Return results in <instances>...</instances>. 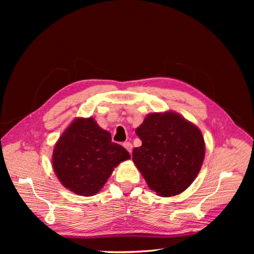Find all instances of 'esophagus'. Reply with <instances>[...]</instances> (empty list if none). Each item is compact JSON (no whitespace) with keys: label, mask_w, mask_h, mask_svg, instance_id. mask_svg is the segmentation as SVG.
Segmentation results:
<instances>
[{"label":"esophagus","mask_w":254,"mask_h":254,"mask_svg":"<svg viewBox=\"0 0 254 254\" xmlns=\"http://www.w3.org/2000/svg\"><path fill=\"white\" fill-rule=\"evenodd\" d=\"M123 146H124V147L129 151V152H131V150H132V144L130 143V142H125L124 144H123Z\"/></svg>","instance_id":"esophagus-1"}]
</instances>
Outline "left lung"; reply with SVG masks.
Returning a JSON list of instances; mask_svg holds the SVG:
<instances>
[{"instance_id": "left-lung-1", "label": "left lung", "mask_w": 254, "mask_h": 254, "mask_svg": "<svg viewBox=\"0 0 254 254\" xmlns=\"http://www.w3.org/2000/svg\"><path fill=\"white\" fill-rule=\"evenodd\" d=\"M142 145L132 160L157 195L171 197L186 190L200 171L205 152L202 133L180 114L149 113L135 129Z\"/></svg>"}]
</instances>
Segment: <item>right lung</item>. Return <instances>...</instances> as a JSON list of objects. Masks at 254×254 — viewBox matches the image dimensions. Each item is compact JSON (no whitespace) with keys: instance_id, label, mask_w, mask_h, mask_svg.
<instances>
[{"instance_id":"1","label":"right lung","mask_w":254,"mask_h":254,"mask_svg":"<svg viewBox=\"0 0 254 254\" xmlns=\"http://www.w3.org/2000/svg\"><path fill=\"white\" fill-rule=\"evenodd\" d=\"M128 159L129 152L113 143L110 132L93 118H77L55 144L53 168L65 189L89 197L97 194L114 167Z\"/></svg>"}]
</instances>
